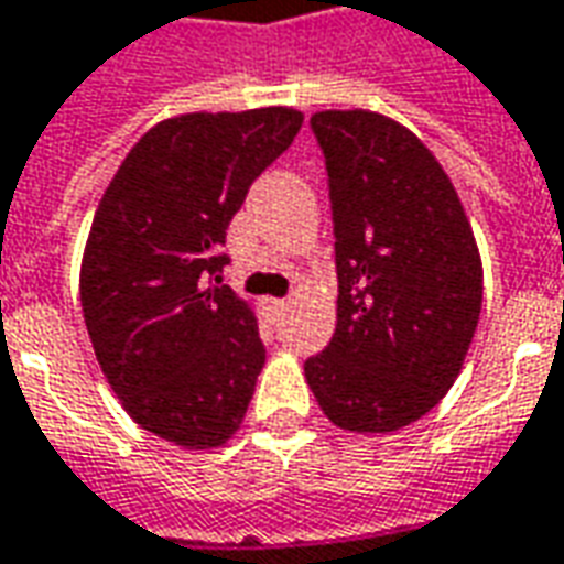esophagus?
<instances>
[{"label":"esophagus","instance_id":"obj_1","mask_svg":"<svg viewBox=\"0 0 564 564\" xmlns=\"http://www.w3.org/2000/svg\"><path fill=\"white\" fill-rule=\"evenodd\" d=\"M265 305L274 314H281V312H286V308H290V299H265Z\"/></svg>","mask_w":564,"mask_h":564}]
</instances>
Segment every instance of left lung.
<instances>
[{
  "label": "left lung",
  "mask_w": 564,
  "mask_h": 564,
  "mask_svg": "<svg viewBox=\"0 0 564 564\" xmlns=\"http://www.w3.org/2000/svg\"><path fill=\"white\" fill-rule=\"evenodd\" d=\"M336 234V333L305 361L327 420L386 435L426 416L463 370L481 314V256L447 172L408 126L317 110Z\"/></svg>",
  "instance_id": "left-lung-1"
}]
</instances>
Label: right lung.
<instances>
[{"mask_svg":"<svg viewBox=\"0 0 564 564\" xmlns=\"http://www.w3.org/2000/svg\"><path fill=\"white\" fill-rule=\"evenodd\" d=\"M302 126L293 107L182 113L126 153L91 218L79 299L95 358L126 413L156 438H231L265 364L256 312L218 271L250 185Z\"/></svg>","mask_w":564,"mask_h":564,"instance_id":"add662e5","label":"right lung"}]
</instances>
